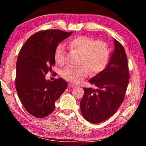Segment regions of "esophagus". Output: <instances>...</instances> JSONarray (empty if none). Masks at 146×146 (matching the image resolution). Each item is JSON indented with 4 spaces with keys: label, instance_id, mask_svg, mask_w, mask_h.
I'll list each match as a JSON object with an SVG mask.
<instances>
[{
    "label": "esophagus",
    "instance_id": "obj_1",
    "mask_svg": "<svg viewBox=\"0 0 146 146\" xmlns=\"http://www.w3.org/2000/svg\"><path fill=\"white\" fill-rule=\"evenodd\" d=\"M68 87L70 88H75L76 86L75 84H68Z\"/></svg>",
    "mask_w": 146,
    "mask_h": 146
}]
</instances>
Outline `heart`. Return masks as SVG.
I'll use <instances>...</instances> for the list:
<instances>
[{"instance_id":"heart-1","label":"heart","mask_w":146,"mask_h":146,"mask_svg":"<svg viewBox=\"0 0 146 146\" xmlns=\"http://www.w3.org/2000/svg\"><path fill=\"white\" fill-rule=\"evenodd\" d=\"M66 46L71 51L79 54L78 67H68L62 72L64 80L73 83L80 82L90 73L94 76L104 70L110 58V48L104 41L95 40L86 35H80L70 39ZM54 58L58 66L67 62L66 50L62 44H58L54 52Z\"/></svg>"}]
</instances>
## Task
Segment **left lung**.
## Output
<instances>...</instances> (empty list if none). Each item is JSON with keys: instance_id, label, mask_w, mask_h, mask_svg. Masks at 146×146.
<instances>
[{"instance_id": "obj_1", "label": "left lung", "mask_w": 146, "mask_h": 146, "mask_svg": "<svg viewBox=\"0 0 146 146\" xmlns=\"http://www.w3.org/2000/svg\"><path fill=\"white\" fill-rule=\"evenodd\" d=\"M114 42L115 51L107 67L90 80L95 88H84V94L80 102L81 113L93 123L102 122L117 112L129 84L126 53L119 42L116 39Z\"/></svg>"}]
</instances>
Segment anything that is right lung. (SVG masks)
Returning a JSON list of instances; mask_svg holds the SVG:
<instances>
[{
    "label": "right lung",
    "mask_w": 146,
    "mask_h": 146,
    "mask_svg": "<svg viewBox=\"0 0 146 146\" xmlns=\"http://www.w3.org/2000/svg\"><path fill=\"white\" fill-rule=\"evenodd\" d=\"M72 31L47 29L31 35L19 51L16 64L15 87L22 104L29 114L42 118L55 110V102L68 87L62 78L46 80L55 65L54 52L58 44Z\"/></svg>",
    "instance_id": "obj_1"
}]
</instances>
